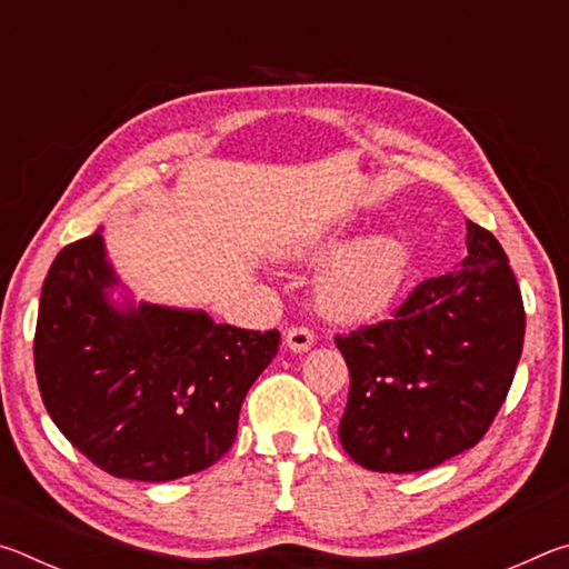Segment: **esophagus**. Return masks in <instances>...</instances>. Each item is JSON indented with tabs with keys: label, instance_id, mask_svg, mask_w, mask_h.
<instances>
[{
	"label": "esophagus",
	"instance_id": "obj_1",
	"mask_svg": "<svg viewBox=\"0 0 569 569\" xmlns=\"http://www.w3.org/2000/svg\"><path fill=\"white\" fill-rule=\"evenodd\" d=\"M313 341H316V336L311 329H308V326H291V329H286V346L296 353L311 349Z\"/></svg>",
	"mask_w": 569,
	"mask_h": 569
}]
</instances>
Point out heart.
<instances>
[{
    "label": "heart",
    "mask_w": 569,
    "mask_h": 569,
    "mask_svg": "<svg viewBox=\"0 0 569 569\" xmlns=\"http://www.w3.org/2000/svg\"><path fill=\"white\" fill-rule=\"evenodd\" d=\"M329 243L313 246V258H321ZM407 246L393 236H369L341 250L326 266L316 288L321 311L336 321H369L387 311L407 278Z\"/></svg>",
    "instance_id": "1"
}]
</instances>
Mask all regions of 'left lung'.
<instances>
[{"label":"left lung","instance_id":"obj_1","mask_svg":"<svg viewBox=\"0 0 569 569\" xmlns=\"http://www.w3.org/2000/svg\"><path fill=\"white\" fill-rule=\"evenodd\" d=\"M467 230L449 273L421 281L391 319L333 336L351 377L339 439L366 469L409 475L471 449L512 387L522 293L499 240Z\"/></svg>","mask_w":569,"mask_h":569}]
</instances>
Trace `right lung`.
<instances>
[{"mask_svg":"<svg viewBox=\"0 0 569 569\" xmlns=\"http://www.w3.org/2000/svg\"><path fill=\"white\" fill-rule=\"evenodd\" d=\"M100 233L57 253L44 278L34 371L57 429L120 479L170 481L233 447L248 389L281 333L213 323L206 313L142 303L118 313Z\"/></svg>","mask_w":569,"mask_h":569,"instance_id":"obj_1","label":"right lung"}]
</instances>
